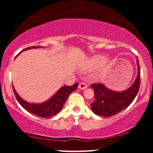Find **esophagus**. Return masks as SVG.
<instances>
[{"label": "esophagus", "mask_w": 153, "mask_h": 153, "mask_svg": "<svg viewBox=\"0 0 153 153\" xmlns=\"http://www.w3.org/2000/svg\"><path fill=\"white\" fill-rule=\"evenodd\" d=\"M78 88L80 89V90H84V89L86 88L87 85H86V84L85 83V82H80V83L79 84Z\"/></svg>", "instance_id": "1"}]
</instances>
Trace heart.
Here are the masks:
<instances>
[{"label":"heart","instance_id":"heart-1","mask_svg":"<svg viewBox=\"0 0 153 153\" xmlns=\"http://www.w3.org/2000/svg\"><path fill=\"white\" fill-rule=\"evenodd\" d=\"M106 60L107 59L105 57H103V56H96V57H94V58L91 59L86 64L83 65L80 68V70L81 71H91L94 70L95 68H98V67L102 65L103 64L106 63ZM94 80L96 81V80H99V78L98 77H94Z\"/></svg>","mask_w":153,"mask_h":153}]
</instances>
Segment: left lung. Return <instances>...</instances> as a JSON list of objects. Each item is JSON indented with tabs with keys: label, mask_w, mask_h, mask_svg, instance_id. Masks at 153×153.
<instances>
[{
	"label": "left lung",
	"mask_w": 153,
	"mask_h": 153,
	"mask_svg": "<svg viewBox=\"0 0 153 153\" xmlns=\"http://www.w3.org/2000/svg\"><path fill=\"white\" fill-rule=\"evenodd\" d=\"M137 75L129 88L122 91H115L107 88L104 83L94 84L95 101L91 104V109L96 115L109 117L117 114L132 103L137 94L140 85V68L137 60Z\"/></svg>",
	"instance_id": "obj_1"
}]
</instances>
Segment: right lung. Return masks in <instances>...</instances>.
I'll return each mask as SVG.
<instances>
[{"mask_svg":"<svg viewBox=\"0 0 153 153\" xmlns=\"http://www.w3.org/2000/svg\"><path fill=\"white\" fill-rule=\"evenodd\" d=\"M36 48H44V47L42 46L27 47V48L22 50L20 53H22L23 51ZM78 82H75L74 85H72V86L64 85V86L61 87L50 99L47 100L45 102L40 103H32L27 102V101L23 99L17 94L13 85V90L17 101H18V102L20 103L21 106L24 109L29 111V113L38 116V117H42V118H49V117H52L53 116L56 115L59 111L62 109L65 103L66 102L67 99H68V96H69V95L72 92L75 91V89L78 88Z\"/></svg>","mask_w":153,"mask_h":153,"instance_id":"right-lung-1","label":"right lung"}]
</instances>
